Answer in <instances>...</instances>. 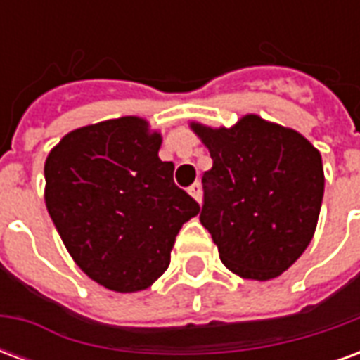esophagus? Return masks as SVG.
I'll use <instances>...</instances> for the list:
<instances>
[{"label":"esophagus","instance_id":"1","mask_svg":"<svg viewBox=\"0 0 360 360\" xmlns=\"http://www.w3.org/2000/svg\"><path fill=\"white\" fill-rule=\"evenodd\" d=\"M188 195L193 196L196 202H200V200H202V187H200V183L191 185V187H188Z\"/></svg>","mask_w":360,"mask_h":360}]
</instances>
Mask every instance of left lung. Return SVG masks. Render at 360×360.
I'll use <instances>...</instances> for the list:
<instances>
[{
  "label": "left lung",
  "instance_id": "obj_1",
  "mask_svg": "<svg viewBox=\"0 0 360 360\" xmlns=\"http://www.w3.org/2000/svg\"><path fill=\"white\" fill-rule=\"evenodd\" d=\"M212 158L200 224L226 268L268 281L301 257L316 231L322 156L295 129L243 115L233 127L191 123Z\"/></svg>",
  "mask_w": 360,
  "mask_h": 360
}]
</instances>
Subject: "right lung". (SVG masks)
Segmentation results:
<instances>
[{
  "label": "right lung",
  "mask_w": 360,
  "mask_h": 360,
  "mask_svg": "<svg viewBox=\"0 0 360 360\" xmlns=\"http://www.w3.org/2000/svg\"><path fill=\"white\" fill-rule=\"evenodd\" d=\"M162 134L127 115L67 133L46 158V208L61 241L96 283L117 293L150 287L175 237L200 206L173 183Z\"/></svg>",
  "instance_id": "1"
}]
</instances>
